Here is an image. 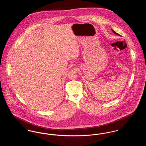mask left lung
Returning <instances> with one entry per match:
<instances>
[{"label": "left lung", "instance_id": "8db88e82", "mask_svg": "<svg viewBox=\"0 0 146 146\" xmlns=\"http://www.w3.org/2000/svg\"><path fill=\"white\" fill-rule=\"evenodd\" d=\"M111 31H112V32H113V33H114V34H115V35H119V36H121V35H119V34H118V33H116V32H115V31H114V30H113V29H111Z\"/></svg>", "mask_w": 146, "mask_h": 146}]
</instances>
